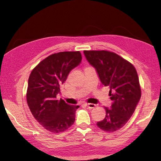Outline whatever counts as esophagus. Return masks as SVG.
Instances as JSON below:
<instances>
[{
    "mask_svg": "<svg viewBox=\"0 0 161 161\" xmlns=\"http://www.w3.org/2000/svg\"><path fill=\"white\" fill-rule=\"evenodd\" d=\"M86 105L89 108H94L96 107V105L94 104V103H86Z\"/></svg>",
    "mask_w": 161,
    "mask_h": 161,
    "instance_id": "34e87169",
    "label": "esophagus"
}]
</instances>
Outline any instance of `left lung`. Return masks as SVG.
<instances>
[{"label":"left lung","instance_id":"left-lung-1","mask_svg":"<svg viewBox=\"0 0 161 161\" xmlns=\"http://www.w3.org/2000/svg\"><path fill=\"white\" fill-rule=\"evenodd\" d=\"M87 61L96 69L103 86L109 87L112 103L104 107L105 118L97 126L107 132L121 129L133 115L141 96L134 66L121 56L106 50H84Z\"/></svg>","mask_w":161,"mask_h":161}]
</instances>
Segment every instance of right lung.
<instances>
[{"mask_svg": "<svg viewBox=\"0 0 161 161\" xmlns=\"http://www.w3.org/2000/svg\"><path fill=\"white\" fill-rule=\"evenodd\" d=\"M81 61L80 51L60 52L43 59L31 73L27 103L34 118L49 131L63 132L74 124L80 107L57 100V95L70 71Z\"/></svg>", "mask_w": 161, "mask_h": 161, "instance_id": "add662e5", "label": "right lung"}]
</instances>
